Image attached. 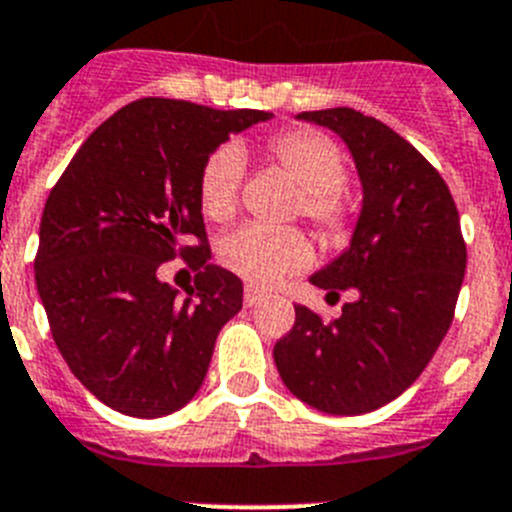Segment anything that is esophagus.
<instances>
[{"label": "esophagus", "instance_id": "34e87169", "mask_svg": "<svg viewBox=\"0 0 512 512\" xmlns=\"http://www.w3.org/2000/svg\"><path fill=\"white\" fill-rule=\"evenodd\" d=\"M262 301V291L255 286H244V306H257Z\"/></svg>", "mask_w": 512, "mask_h": 512}]
</instances>
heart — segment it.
Here are the masks:
<instances>
[{"label":"heart","instance_id":"1","mask_svg":"<svg viewBox=\"0 0 512 512\" xmlns=\"http://www.w3.org/2000/svg\"><path fill=\"white\" fill-rule=\"evenodd\" d=\"M268 154L304 190V216L327 237H342L348 211L340 190L348 180V164L335 144L317 131L278 133L268 141ZM244 154L239 146L224 144L203 162L198 201L211 221H229L239 206ZM314 257L311 242L296 229H262L247 224L221 239L219 260L224 268L252 286H270L283 275L299 273Z\"/></svg>","mask_w":512,"mask_h":512}]
</instances>
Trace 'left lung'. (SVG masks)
<instances>
[{"label": "left lung", "instance_id": "8db88e82", "mask_svg": "<svg viewBox=\"0 0 512 512\" xmlns=\"http://www.w3.org/2000/svg\"><path fill=\"white\" fill-rule=\"evenodd\" d=\"M296 118L335 131L361 177L350 247L309 278L327 296L355 299L332 324L296 306L275 368L314 410L366 415L415 384L451 327L466 270L459 211L433 164L386 123L353 108Z\"/></svg>", "mask_w": 512, "mask_h": 512}]
</instances>
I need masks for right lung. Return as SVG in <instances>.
I'll list each match as a JSON object with an SVG mask.
<instances>
[{
    "label": "right lung",
    "mask_w": 512,
    "mask_h": 512,
    "mask_svg": "<svg viewBox=\"0 0 512 512\" xmlns=\"http://www.w3.org/2000/svg\"><path fill=\"white\" fill-rule=\"evenodd\" d=\"M265 110H213L144 97L79 146L43 208L35 286L66 366L102 404L164 417L198 394L242 281L211 265L198 180L203 162ZM199 268L180 294L162 261Z\"/></svg>",
    "instance_id": "add662e5"
}]
</instances>
